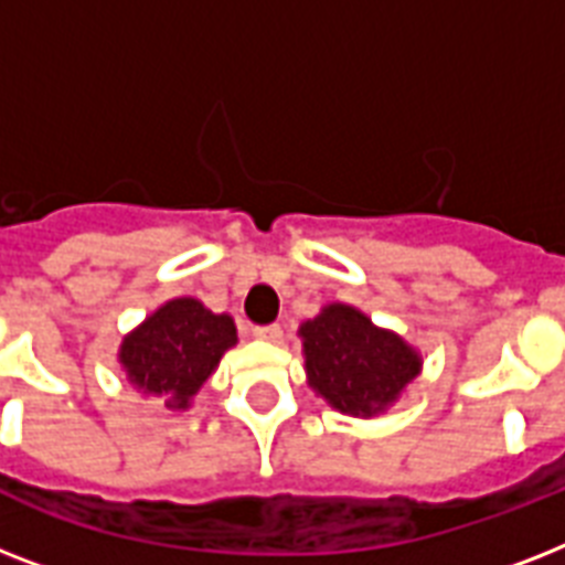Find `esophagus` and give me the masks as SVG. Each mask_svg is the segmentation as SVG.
Instances as JSON below:
<instances>
[{
    "mask_svg": "<svg viewBox=\"0 0 565 565\" xmlns=\"http://www.w3.org/2000/svg\"><path fill=\"white\" fill-rule=\"evenodd\" d=\"M252 334L257 337V340H264V343H281V326H257Z\"/></svg>",
    "mask_w": 565,
    "mask_h": 565,
    "instance_id": "1",
    "label": "esophagus"
}]
</instances>
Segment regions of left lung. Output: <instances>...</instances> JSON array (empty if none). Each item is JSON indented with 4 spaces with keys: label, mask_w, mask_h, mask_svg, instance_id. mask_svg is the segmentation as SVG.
Masks as SVG:
<instances>
[{
    "label": "left lung",
    "mask_w": 565,
    "mask_h": 565,
    "mask_svg": "<svg viewBox=\"0 0 565 565\" xmlns=\"http://www.w3.org/2000/svg\"><path fill=\"white\" fill-rule=\"evenodd\" d=\"M299 334L308 384L349 416L386 411L422 370L416 349L352 305H328L301 322Z\"/></svg>",
    "instance_id": "8db88e82"
}]
</instances>
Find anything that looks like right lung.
I'll use <instances>...</instances> for the list:
<instances>
[{"mask_svg":"<svg viewBox=\"0 0 565 565\" xmlns=\"http://www.w3.org/2000/svg\"><path fill=\"white\" fill-rule=\"evenodd\" d=\"M234 343L237 328L228 313H213L184 296L167 301L122 340L119 363L137 390L163 395L170 411H188Z\"/></svg>","mask_w":565,"mask_h":565,"instance_id":"add662e5","label":"right lung"}]
</instances>
